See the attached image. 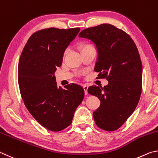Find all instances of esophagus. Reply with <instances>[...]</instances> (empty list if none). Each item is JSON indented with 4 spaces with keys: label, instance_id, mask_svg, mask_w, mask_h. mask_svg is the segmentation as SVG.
Segmentation results:
<instances>
[{
    "label": "esophagus",
    "instance_id": "34e87169",
    "mask_svg": "<svg viewBox=\"0 0 158 158\" xmlns=\"http://www.w3.org/2000/svg\"><path fill=\"white\" fill-rule=\"evenodd\" d=\"M83 89H84V91H85V95H87V94H88V92H87V89H88V86L87 85H85L84 86H83Z\"/></svg>",
    "mask_w": 158,
    "mask_h": 158
}]
</instances>
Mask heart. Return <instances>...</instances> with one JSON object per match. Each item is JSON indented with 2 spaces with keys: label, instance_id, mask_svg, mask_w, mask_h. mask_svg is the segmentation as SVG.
Returning a JSON list of instances; mask_svg holds the SVG:
<instances>
[{
  "label": "heart",
  "instance_id": "heart-1",
  "mask_svg": "<svg viewBox=\"0 0 158 158\" xmlns=\"http://www.w3.org/2000/svg\"><path fill=\"white\" fill-rule=\"evenodd\" d=\"M92 45H91V44L85 43V44H82V45L81 46V47H80V48H81V52H82V51H85V49H87V48H89V47H92ZM66 52H67V51H66H66H65L64 52V55H63V57H65Z\"/></svg>",
  "mask_w": 158,
  "mask_h": 158
}]
</instances>
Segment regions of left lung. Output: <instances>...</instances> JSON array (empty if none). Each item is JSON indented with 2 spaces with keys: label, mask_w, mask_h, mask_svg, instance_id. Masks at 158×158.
I'll use <instances>...</instances> for the list:
<instances>
[{
  "label": "left lung",
  "mask_w": 158,
  "mask_h": 158,
  "mask_svg": "<svg viewBox=\"0 0 158 158\" xmlns=\"http://www.w3.org/2000/svg\"><path fill=\"white\" fill-rule=\"evenodd\" d=\"M80 37L87 38L96 44L98 57L94 70L98 78L108 81L103 88L93 85L89 94L101 101L93 112L98 128L114 131L133 113L142 89V64L136 45L123 30L111 24H101L85 29Z\"/></svg>",
  "instance_id": "8db88e82"
}]
</instances>
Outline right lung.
Returning a JSON list of instances; mask_svg holds the SVG:
<instances>
[{
  "label": "right lung",
  "instance_id": "obj_1",
  "mask_svg": "<svg viewBox=\"0 0 158 158\" xmlns=\"http://www.w3.org/2000/svg\"><path fill=\"white\" fill-rule=\"evenodd\" d=\"M79 31V27L38 30L27 40L19 59L21 98L35 120L51 131L67 128L84 98L81 85H67L62 89L54 76L57 67L62 65L65 49Z\"/></svg>",
  "mask_w": 158,
  "mask_h": 158
}]
</instances>
